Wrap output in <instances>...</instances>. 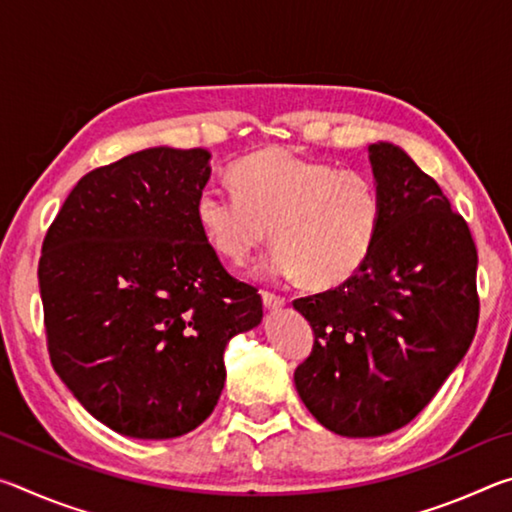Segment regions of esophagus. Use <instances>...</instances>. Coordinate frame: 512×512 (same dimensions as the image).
I'll return each instance as SVG.
<instances>
[{"instance_id":"34e87169","label":"esophagus","mask_w":512,"mask_h":512,"mask_svg":"<svg viewBox=\"0 0 512 512\" xmlns=\"http://www.w3.org/2000/svg\"><path fill=\"white\" fill-rule=\"evenodd\" d=\"M262 300L268 309H280L287 305V298L277 296V293H273V291H262Z\"/></svg>"}]
</instances>
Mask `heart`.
<instances>
[{
    "label": "heart",
    "mask_w": 512,
    "mask_h": 512,
    "mask_svg": "<svg viewBox=\"0 0 512 512\" xmlns=\"http://www.w3.org/2000/svg\"><path fill=\"white\" fill-rule=\"evenodd\" d=\"M230 183L235 192L210 187L196 198L198 228L230 264H246L271 235L264 273L325 291L352 280L375 250L381 194L368 173L266 149L239 160Z\"/></svg>",
    "instance_id": "obj_1"
}]
</instances>
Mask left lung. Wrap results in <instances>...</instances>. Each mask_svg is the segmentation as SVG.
I'll return each instance as SVG.
<instances>
[{
	"mask_svg": "<svg viewBox=\"0 0 512 512\" xmlns=\"http://www.w3.org/2000/svg\"><path fill=\"white\" fill-rule=\"evenodd\" d=\"M381 194L377 244L341 287L293 300L314 348L293 372L329 431L377 438L427 406L479 325L476 246L429 173L393 144H372Z\"/></svg>",
	"mask_w": 512,
	"mask_h": 512,
	"instance_id": "left-lung-1",
	"label": "left lung"
}]
</instances>
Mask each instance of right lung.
Listing matches in <instances>:
<instances>
[{
	"label": "right lung",
	"mask_w": 512,
	"mask_h": 512,
	"mask_svg": "<svg viewBox=\"0 0 512 512\" xmlns=\"http://www.w3.org/2000/svg\"><path fill=\"white\" fill-rule=\"evenodd\" d=\"M203 149L137 151L92 169L38 264L51 366L85 411L142 440L185 436L219 402L223 350L262 320L196 223Z\"/></svg>",
	"instance_id": "obj_1"
}]
</instances>
